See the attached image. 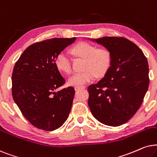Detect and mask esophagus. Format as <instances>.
<instances>
[{
  "label": "esophagus",
  "mask_w": 157,
  "mask_h": 157,
  "mask_svg": "<svg viewBox=\"0 0 157 157\" xmlns=\"http://www.w3.org/2000/svg\"><path fill=\"white\" fill-rule=\"evenodd\" d=\"M85 88V86H76L75 87V90H84Z\"/></svg>",
  "instance_id": "1"
}]
</instances>
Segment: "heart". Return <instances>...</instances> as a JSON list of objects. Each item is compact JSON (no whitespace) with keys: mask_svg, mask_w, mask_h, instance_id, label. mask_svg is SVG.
<instances>
[{"mask_svg":"<svg viewBox=\"0 0 157 157\" xmlns=\"http://www.w3.org/2000/svg\"><path fill=\"white\" fill-rule=\"evenodd\" d=\"M71 52L76 57L84 59L81 72L75 73L69 79V84L73 86H82L95 78V75L103 76L107 72L111 62L110 52L105 47H98L87 42H80L75 45ZM55 65L64 74L72 72L71 59L68 54L59 52L55 58Z\"/></svg>","mask_w":157,"mask_h":157,"instance_id":"heart-1","label":"heart"}]
</instances>
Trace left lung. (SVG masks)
I'll list each match as a JSON object with an SVG mask.
<instances>
[{
  "mask_svg": "<svg viewBox=\"0 0 157 157\" xmlns=\"http://www.w3.org/2000/svg\"><path fill=\"white\" fill-rule=\"evenodd\" d=\"M110 52L105 77L89 85L88 106L93 116L110 126L124 124L141 105L149 88V64L143 52L125 37L96 39Z\"/></svg>",
  "mask_w": 157,
  "mask_h": 157,
  "instance_id": "8db88e82",
  "label": "left lung"
}]
</instances>
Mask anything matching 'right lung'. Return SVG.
Returning a JSON list of instances; mask_svg holds the SVG:
<instances>
[{
  "mask_svg": "<svg viewBox=\"0 0 157 157\" xmlns=\"http://www.w3.org/2000/svg\"><path fill=\"white\" fill-rule=\"evenodd\" d=\"M75 40L53 38L33 44L14 65L12 96L23 116L36 128L54 131L68 118L75 89L70 86L56 91L65 80L55 65V58Z\"/></svg>",
  "mask_w": 157,
  "mask_h": 157,
  "instance_id": "right-lung-1",
  "label": "right lung"
}]
</instances>
